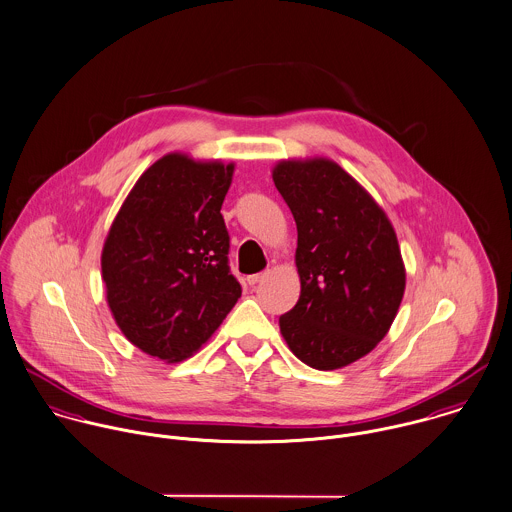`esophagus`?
<instances>
[{
	"label": "esophagus",
	"instance_id": "1",
	"mask_svg": "<svg viewBox=\"0 0 512 512\" xmlns=\"http://www.w3.org/2000/svg\"><path fill=\"white\" fill-rule=\"evenodd\" d=\"M268 276V272H262V274H252V276H248V284L250 286H256V284H260L264 278Z\"/></svg>",
	"mask_w": 512,
	"mask_h": 512
}]
</instances>
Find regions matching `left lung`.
Returning a JSON list of instances; mask_svg holds the SVG:
<instances>
[{
    "instance_id": "1",
    "label": "left lung",
    "mask_w": 512,
    "mask_h": 512,
    "mask_svg": "<svg viewBox=\"0 0 512 512\" xmlns=\"http://www.w3.org/2000/svg\"><path fill=\"white\" fill-rule=\"evenodd\" d=\"M272 178L296 228L300 300L280 332L306 365L332 371L367 355L389 332L405 264L385 210L326 157L282 159Z\"/></svg>"
}]
</instances>
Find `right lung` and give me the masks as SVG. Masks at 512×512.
I'll return each instance as SVG.
<instances>
[{"label":"right lung","mask_w":512,"mask_h":512,"mask_svg":"<svg viewBox=\"0 0 512 512\" xmlns=\"http://www.w3.org/2000/svg\"><path fill=\"white\" fill-rule=\"evenodd\" d=\"M234 163L169 153L139 176L103 244L101 278L115 324L167 363L194 355L242 288L228 268L220 214Z\"/></svg>","instance_id":"1"}]
</instances>
